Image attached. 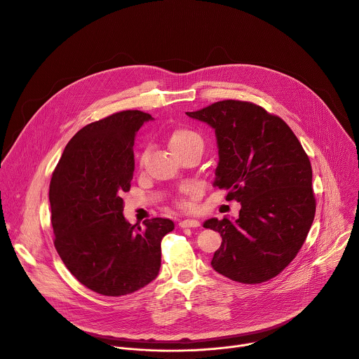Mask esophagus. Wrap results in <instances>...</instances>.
I'll return each mask as SVG.
<instances>
[{"instance_id":"1","label":"esophagus","mask_w":359,"mask_h":359,"mask_svg":"<svg viewBox=\"0 0 359 359\" xmlns=\"http://www.w3.org/2000/svg\"><path fill=\"white\" fill-rule=\"evenodd\" d=\"M199 226H201V223H199L198 220H189V219H187V220L180 222V227H181V229H196V227H199Z\"/></svg>"}]
</instances>
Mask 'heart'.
<instances>
[{
	"mask_svg": "<svg viewBox=\"0 0 359 359\" xmlns=\"http://www.w3.org/2000/svg\"><path fill=\"white\" fill-rule=\"evenodd\" d=\"M168 146H170L171 151L177 157H180L181 154L192 151V150H199L203 153L205 142L198 132L184 128V129H177L170 135ZM149 157H150V147L146 146L139 154V165H144L147 163ZM180 206H182V203H180Z\"/></svg>",
	"mask_w": 359,
	"mask_h": 359,
	"instance_id": "obj_1",
	"label": "heart"
}]
</instances>
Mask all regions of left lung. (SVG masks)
<instances>
[{
	"instance_id": "left-lung-1",
	"label": "left lung",
	"mask_w": 359,
	"mask_h": 359,
	"mask_svg": "<svg viewBox=\"0 0 359 359\" xmlns=\"http://www.w3.org/2000/svg\"><path fill=\"white\" fill-rule=\"evenodd\" d=\"M187 116L215 128V185L229 191L227 201L241 203L237 220L203 224L223 238L213 269L242 284L276 277L297 256L313 223L308 154L284 121L250 102L223 100Z\"/></svg>"
}]
</instances>
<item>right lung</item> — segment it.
I'll list each match as a JSON object with an SVG mask.
<instances>
[{
  "label": "right lung",
  "mask_w": 359,
  "mask_h": 359,
  "mask_svg": "<svg viewBox=\"0 0 359 359\" xmlns=\"http://www.w3.org/2000/svg\"><path fill=\"white\" fill-rule=\"evenodd\" d=\"M151 116L114 113L88 123L68 142L50 182L54 246L72 276L106 295L132 294L153 281L161 264L168 219L129 224L122 194L135 170L136 132Z\"/></svg>",
  "instance_id": "right-lung-1"
}]
</instances>
